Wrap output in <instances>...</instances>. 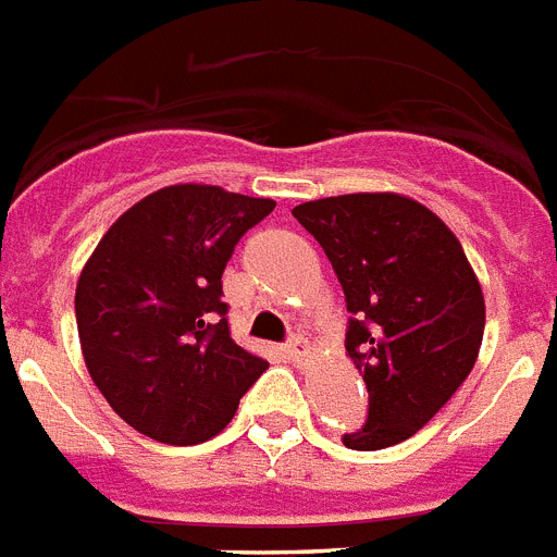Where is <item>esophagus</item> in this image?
Returning a JSON list of instances; mask_svg holds the SVG:
<instances>
[{"instance_id": "esophagus-1", "label": "esophagus", "mask_w": 557, "mask_h": 557, "mask_svg": "<svg viewBox=\"0 0 557 557\" xmlns=\"http://www.w3.org/2000/svg\"><path fill=\"white\" fill-rule=\"evenodd\" d=\"M282 351H284V357L293 359V362H301V359L307 357L309 346H307V339L298 337V334H293V337H289L287 343L282 346Z\"/></svg>"}]
</instances>
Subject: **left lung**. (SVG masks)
I'll return each instance as SVG.
<instances>
[{
	"instance_id": "left-lung-1",
	"label": "left lung",
	"mask_w": 557,
	"mask_h": 557,
	"mask_svg": "<svg viewBox=\"0 0 557 557\" xmlns=\"http://www.w3.org/2000/svg\"><path fill=\"white\" fill-rule=\"evenodd\" d=\"M346 295V351L368 385L357 451L416 435L466 382L485 332V301L457 236L401 195H339L293 209Z\"/></svg>"
}]
</instances>
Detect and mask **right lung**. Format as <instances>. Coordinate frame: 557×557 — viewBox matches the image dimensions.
Listing matches in <instances>:
<instances>
[{
    "mask_svg": "<svg viewBox=\"0 0 557 557\" xmlns=\"http://www.w3.org/2000/svg\"><path fill=\"white\" fill-rule=\"evenodd\" d=\"M273 209L220 186H166L127 209L83 268L75 314L86 368L141 435L203 444L268 371L231 339L223 270Z\"/></svg>",
    "mask_w": 557,
    "mask_h": 557,
    "instance_id": "add662e5",
    "label": "right lung"
}]
</instances>
